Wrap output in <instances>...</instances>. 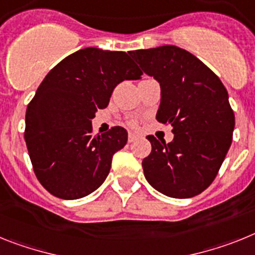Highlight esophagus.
Masks as SVG:
<instances>
[{
	"mask_svg": "<svg viewBox=\"0 0 255 255\" xmlns=\"http://www.w3.org/2000/svg\"><path fill=\"white\" fill-rule=\"evenodd\" d=\"M136 140H137V134L130 132V133L128 134V141H129V142H133V141H136Z\"/></svg>",
	"mask_w": 255,
	"mask_h": 255,
	"instance_id": "esophagus-1",
	"label": "esophagus"
}]
</instances>
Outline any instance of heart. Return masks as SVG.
Returning a JSON list of instances; mask_svg holds the SVG:
<instances>
[{"instance_id": "heart-1", "label": "heart", "mask_w": 255, "mask_h": 255, "mask_svg": "<svg viewBox=\"0 0 255 255\" xmlns=\"http://www.w3.org/2000/svg\"><path fill=\"white\" fill-rule=\"evenodd\" d=\"M129 123H130V125H132V126L134 125V122H133V121H132V122H129Z\"/></svg>"}]
</instances>
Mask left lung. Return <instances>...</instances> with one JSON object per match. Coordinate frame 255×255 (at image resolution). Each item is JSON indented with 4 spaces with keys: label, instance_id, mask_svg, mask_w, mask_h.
<instances>
[{
    "label": "left lung",
    "instance_id": "obj_1",
    "mask_svg": "<svg viewBox=\"0 0 255 255\" xmlns=\"http://www.w3.org/2000/svg\"><path fill=\"white\" fill-rule=\"evenodd\" d=\"M140 68L160 85L156 119L170 125L172 142L154 136L142 160L147 182L161 194L192 198L216 178L232 142L235 115L221 79L189 51L177 46L132 51Z\"/></svg>",
    "mask_w": 255,
    "mask_h": 255
}]
</instances>
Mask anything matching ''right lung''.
Listing matches in <instances>:
<instances>
[{
	"instance_id": "obj_1",
	"label": "right lung",
	"mask_w": 255,
	"mask_h": 255,
	"mask_svg": "<svg viewBox=\"0 0 255 255\" xmlns=\"http://www.w3.org/2000/svg\"><path fill=\"white\" fill-rule=\"evenodd\" d=\"M129 52L87 47L48 72L26 108L25 138L34 173L56 198H85L103 185L113 155L127 143L123 127L92 134L97 109H105L123 81L142 72Z\"/></svg>"
}]
</instances>
